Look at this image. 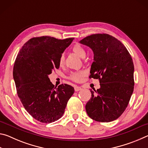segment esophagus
Returning a JSON list of instances; mask_svg holds the SVG:
<instances>
[{
	"mask_svg": "<svg viewBox=\"0 0 148 148\" xmlns=\"http://www.w3.org/2000/svg\"><path fill=\"white\" fill-rule=\"evenodd\" d=\"M82 88L81 87H79V86H76L74 87V90H75V91H80V90H81Z\"/></svg>",
	"mask_w": 148,
	"mask_h": 148,
	"instance_id": "obj_1",
	"label": "esophagus"
}]
</instances>
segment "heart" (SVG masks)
<instances>
[{
	"instance_id": "b5f03b06",
	"label": "heart",
	"mask_w": 148,
	"mask_h": 148,
	"mask_svg": "<svg viewBox=\"0 0 148 148\" xmlns=\"http://www.w3.org/2000/svg\"><path fill=\"white\" fill-rule=\"evenodd\" d=\"M72 51L74 52V53H76L77 56H78L81 58H84L86 57V49H84V47L81 46V45L79 44H76L74 46L72 47ZM59 66H62L64 64V54H61V56H59ZM86 72L83 71H77L71 73L70 75L69 79H71L72 81L75 82H80L83 79V77L86 76Z\"/></svg>"
}]
</instances>
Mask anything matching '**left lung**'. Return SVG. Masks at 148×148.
<instances>
[{"instance_id": "left-lung-1", "label": "left lung", "mask_w": 148, "mask_h": 148, "mask_svg": "<svg viewBox=\"0 0 148 148\" xmlns=\"http://www.w3.org/2000/svg\"><path fill=\"white\" fill-rule=\"evenodd\" d=\"M94 53L90 78L99 79L101 87L90 90L87 114L95 121L110 122L121 116L134 90V64L121 42L108 34H91L79 41Z\"/></svg>"}]
</instances>
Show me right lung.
Listing matches in <instances>:
<instances>
[{
    "mask_svg": "<svg viewBox=\"0 0 148 148\" xmlns=\"http://www.w3.org/2000/svg\"><path fill=\"white\" fill-rule=\"evenodd\" d=\"M73 40L34 37L17 54L13 70L17 93L25 109L40 122L49 123L61 118L74 94L73 87L61 84L56 88L48 77L59 68V56Z\"/></svg>",
    "mask_w": 148,
    "mask_h": 148,
    "instance_id": "right-lung-1",
    "label": "right lung"
}]
</instances>
